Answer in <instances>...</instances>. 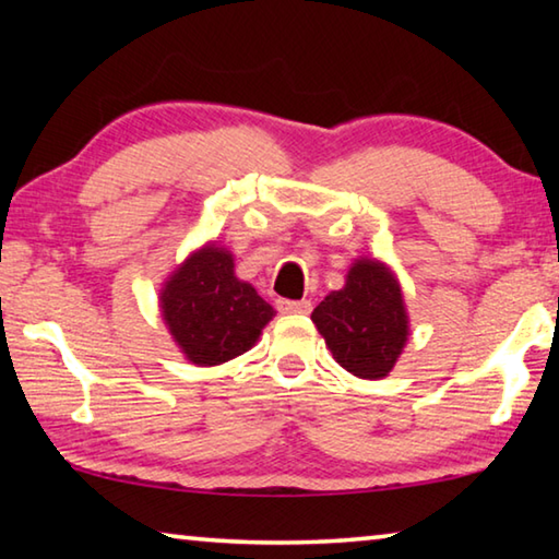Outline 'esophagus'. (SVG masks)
I'll list each match as a JSON object with an SVG mask.
<instances>
[{"label":"esophagus","instance_id":"34e87169","mask_svg":"<svg viewBox=\"0 0 559 559\" xmlns=\"http://www.w3.org/2000/svg\"><path fill=\"white\" fill-rule=\"evenodd\" d=\"M276 308L281 313H310V300H288V298H278Z\"/></svg>","mask_w":559,"mask_h":559}]
</instances>
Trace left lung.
Returning <instances> with one entry per match:
<instances>
[{
  "label": "left lung",
  "mask_w": 559,
  "mask_h": 559,
  "mask_svg": "<svg viewBox=\"0 0 559 559\" xmlns=\"http://www.w3.org/2000/svg\"><path fill=\"white\" fill-rule=\"evenodd\" d=\"M310 318L335 362L359 380L390 374L409 337L400 281L372 259H357L345 286L325 296Z\"/></svg>",
  "instance_id": "left-lung-1"
}]
</instances>
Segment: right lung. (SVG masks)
Masks as SVG:
<instances>
[{
	"label": "right lung",
	"mask_w": 559,
	"mask_h": 559,
	"mask_svg": "<svg viewBox=\"0 0 559 559\" xmlns=\"http://www.w3.org/2000/svg\"><path fill=\"white\" fill-rule=\"evenodd\" d=\"M159 308L179 349L200 367L243 355L276 316L251 283L234 276L231 253L216 243L194 251L165 281Z\"/></svg>",
	"instance_id": "add662e5"
}]
</instances>
